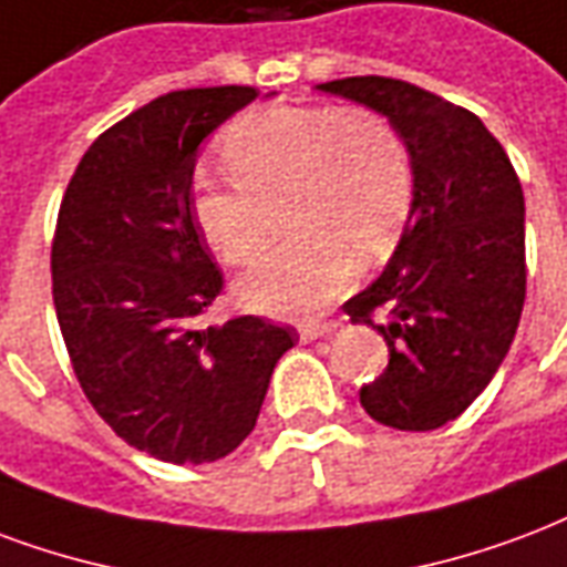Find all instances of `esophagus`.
Returning <instances> with one entry per match:
<instances>
[{
  "mask_svg": "<svg viewBox=\"0 0 567 567\" xmlns=\"http://www.w3.org/2000/svg\"><path fill=\"white\" fill-rule=\"evenodd\" d=\"M337 327V318H330V321H309V324H300V339H303V342H312V339H321L327 337V333H333Z\"/></svg>",
  "mask_w": 567,
  "mask_h": 567,
  "instance_id": "34e87169",
  "label": "esophagus"
}]
</instances>
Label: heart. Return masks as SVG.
Listing matches in <instances>:
<instances>
[{
  "label": "heart",
  "instance_id": "obj_1",
  "mask_svg": "<svg viewBox=\"0 0 567 567\" xmlns=\"http://www.w3.org/2000/svg\"><path fill=\"white\" fill-rule=\"evenodd\" d=\"M225 183L195 192V225L230 267L261 258L270 209L295 237L240 282L255 312H316L358 261L384 258L409 221L414 171L388 116L367 104H267L243 113L219 141Z\"/></svg>",
  "mask_w": 567,
  "mask_h": 567
}]
</instances>
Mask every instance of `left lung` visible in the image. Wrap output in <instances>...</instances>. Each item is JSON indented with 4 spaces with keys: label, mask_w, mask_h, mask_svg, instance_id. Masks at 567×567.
Listing matches in <instances>:
<instances>
[{
    "label": "left lung",
    "mask_w": 567,
    "mask_h": 567,
    "mask_svg": "<svg viewBox=\"0 0 567 567\" xmlns=\"http://www.w3.org/2000/svg\"><path fill=\"white\" fill-rule=\"evenodd\" d=\"M318 90L388 116L409 146L414 204L375 282L342 306L388 342V369L360 388L372 421L426 433L454 421L502 367L526 303L523 186L475 113L396 78Z\"/></svg>",
    "instance_id": "left-lung-1"
}]
</instances>
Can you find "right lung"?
I'll return each mask as SVG.
<instances>
[{"label": "right lung", "instance_id": "obj_1", "mask_svg": "<svg viewBox=\"0 0 567 567\" xmlns=\"http://www.w3.org/2000/svg\"><path fill=\"white\" fill-rule=\"evenodd\" d=\"M258 95H158L95 137L65 188L50 246L71 369L113 433L165 463H213L255 430L295 327L198 318L225 291L192 213L198 144Z\"/></svg>", "mask_w": 567, "mask_h": 567}]
</instances>
